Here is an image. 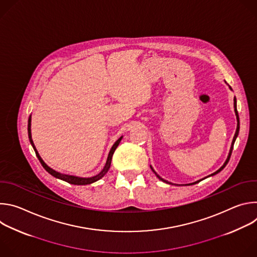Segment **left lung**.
Masks as SVG:
<instances>
[{"instance_id":"obj_1","label":"left lung","mask_w":257,"mask_h":257,"mask_svg":"<svg viewBox=\"0 0 257 257\" xmlns=\"http://www.w3.org/2000/svg\"><path fill=\"white\" fill-rule=\"evenodd\" d=\"M227 83V82H226ZM229 88L232 90V88H231V86H229ZM234 108H235V115H236V119H237V129H236V132H235V135H234V138H233V141H232V144H231V149H230V152H229V155H228V158H227V160H226V162L224 163V165L219 168L217 171H215L214 173H212V174H210L209 176H207V177H210V176H213V175H216L217 173H219L221 172L226 166H227V164H228V162H229V160H230V158H231V155H232V152H233V148H234V143H235V141H236V138L238 137V134H239V130H240V121H239V115H238V111H237V100H236V97H234ZM151 169L153 170V172L156 174V176L161 180V181H163V182H165V183H168V184H172L173 185V183H171V182H168V181H166L165 179H163L162 177H160L157 173H156V171L154 170V168L151 166ZM207 177H205V178H203V179H201V180H198V181H195V182H193V183H189V184H185V185H194V184H196V183H199L200 181H202V180H204V179H206Z\"/></svg>"}]
</instances>
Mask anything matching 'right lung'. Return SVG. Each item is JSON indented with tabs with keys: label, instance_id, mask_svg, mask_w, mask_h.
Listing matches in <instances>:
<instances>
[{
	"label": "right lung",
	"instance_id": "obj_1",
	"mask_svg": "<svg viewBox=\"0 0 257 257\" xmlns=\"http://www.w3.org/2000/svg\"><path fill=\"white\" fill-rule=\"evenodd\" d=\"M27 131H28V138H29L30 144L32 145V148H33V150H34V152H35L36 157H38L39 161L41 162V164H42V166L45 168V170H46L49 174H51L52 176H54L55 178H58V179H60V180H63V181H65V182L70 183V184H74V185H88V184H91V183H94V182L98 181L99 179H101V178L107 173V171L109 170V167H111V163H112V157H113V155H114L116 149L118 148L119 143L121 142V140H122V138H123V136H121V137L114 143V145L112 146L111 151H109V153H108V155H107V159H106V162H105V165H104L103 169H102L97 175H95V176H93V177L83 178V177H78V176H73V175H67V174L59 173V172L53 170L52 168H50V167L43 161V159L41 158L39 152L36 151V149H35L33 140H32V137H31V115H30L29 118H28V127H27Z\"/></svg>",
	"mask_w": 257,
	"mask_h": 257
}]
</instances>
